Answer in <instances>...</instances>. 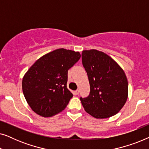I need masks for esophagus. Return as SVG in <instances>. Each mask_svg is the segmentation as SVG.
<instances>
[{"instance_id": "obj_1", "label": "esophagus", "mask_w": 149, "mask_h": 149, "mask_svg": "<svg viewBox=\"0 0 149 149\" xmlns=\"http://www.w3.org/2000/svg\"><path fill=\"white\" fill-rule=\"evenodd\" d=\"M74 95H78L79 93V90H78V89H77V90L74 91Z\"/></svg>"}]
</instances>
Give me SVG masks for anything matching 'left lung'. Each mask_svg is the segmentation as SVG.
Wrapping results in <instances>:
<instances>
[{
  "mask_svg": "<svg viewBox=\"0 0 149 149\" xmlns=\"http://www.w3.org/2000/svg\"><path fill=\"white\" fill-rule=\"evenodd\" d=\"M82 62L90 85L89 96L80 98L85 111L96 119L117 114L128 97L125 72L111 57L96 49L83 50Z\"/></svg>",
  "mask_w": 149,
  "mask_h": 149,
  "instance_id": "left-lung-1",
  "label": "left lung"
}]
</instances>
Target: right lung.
Instances as JSON below:
<instances>
[{"mask_svg": "<svg viewBox=\"0 0 149 149\" xmlns=\"http://www.w3.org/2000/svg\"><path fill=\"white\" fill-rule=\"evenodd\" d=\"M79 52L61 48L47 53L30 66L22 91L31 109L43 117L64 111L73 95L67 88L68 70L79 61Z\"/></svg>", "mask_w": 149, "mask_h": 149, "instance_id": "1", "label": "right lung"}]
</instances>
